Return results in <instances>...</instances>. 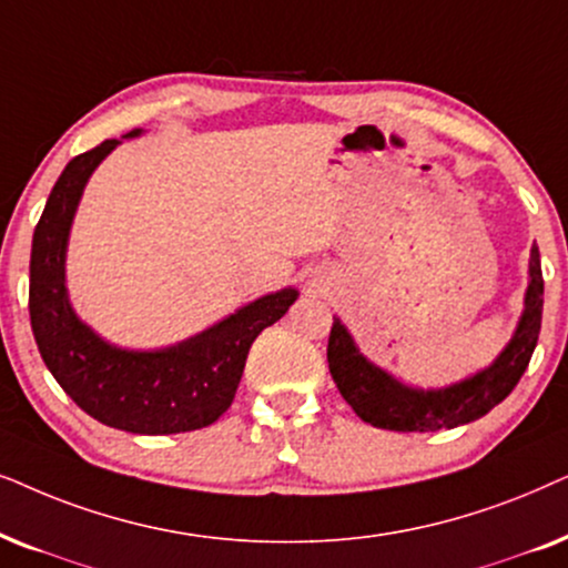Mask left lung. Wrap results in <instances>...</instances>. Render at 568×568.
Wrapping results in <instances>:
<instances>
[{"label": "left lung", "instance_id": "left-lung-1", "mask_svg": "<svg viewBox=\"0 0 568 568\" xmlns=\"http://www.w3.org/2000/svg\"><path fill=\"white\" fill-rule=\"evenodd\" d=\"M542 322V270L540 252L532 246L530 254V285L525 293V312L519 316L517 332L504 347L501 355L475 376L452 384L444 389H415L397 382L395 376L382 372L372 361H366L355 347L351 332L337 320L332 322L327 361L329 374L335 379L339 395L353 407L361 420L387 430H438L457 428L478 420L488 410L509 397L517 382L525 374L527 363L538 345Z\"/></svg>", "mask_w": 568, "mask_h": 568}]
</instances>
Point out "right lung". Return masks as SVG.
Returning a JSON list of instances; mask_svg holds the SVG:
<instances>
[{"instance_id":"obj_1","label":"right lung","mask_w":568,"mask_h":568,"mask_svg":"<svg viewBox=\"0 0 568 568\" xmlns=\"http://www.w3.org/2000/svg\"><path fill=\"white\" fill-rule=\"evenodd\" d=\"M140 130L126 132L134 138ZM119 145L72 158L51 189L30 248V327L43 363L67 395L103 426L145 436L205 428L229 410L256 335L288 312L296 288L262 296L223 322L161 351L109 345L78 320L67 298L64 260L72 217L90 173Z\"/></svg>"}]
</instances>
